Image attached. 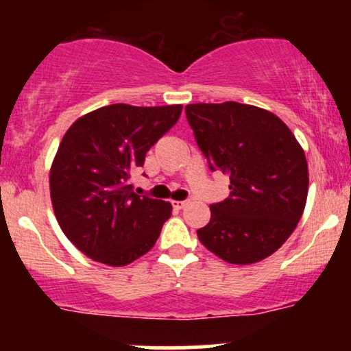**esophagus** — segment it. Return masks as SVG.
Listing matches in <instances>:
<instances>
[{
  "label": "esophagus",
  "instance_id": "esophagus-1",
  "mask_svg": "<svg viewBox=\"0 0 351 351\" xmlns=\"http://www.w3.org/2000/svg\"><path fill=\"white\" fill-rule=\"evenodd\" d=\"M188 204V201H171L173 209H183Z\"/></svg>",
  "mask_w": 351,
  "mask_h": 351
}]
</instances>
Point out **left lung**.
Returning <instances> with one entry per match:
<instances>
[{
  "label": "left lung",
  "instance_id": "8db88e82",
  "mask_svg": "<svg viewBox=\"0 0 351 351\" xmlns=\"http://www.w3.org/2000/svg\"><path fill=\"white\" fill-rule=\"evenodd\" d=\"M186 119L213 171L229 176V198L211 204L201 244L229 264L259 263L280 247L304 215L308 167L291 128L239 102L189 104Z\"/></svg>",
  "mask_w": 351,
  "mask_h": 351
}]
</instances>
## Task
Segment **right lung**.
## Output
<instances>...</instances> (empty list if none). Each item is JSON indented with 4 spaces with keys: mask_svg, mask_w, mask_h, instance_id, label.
Masks as SVG:
<instances>
[{
    "mask_svg": "<svg viewBox=\"0 0 351 351\" xmlns=\"http://www.w3.org/2000/svg\"><path fill=\"white\" fill-rule=\"evenodd\" d=\"M181 108L112 104L66 132L51 165V201L62 232L87 257L122 267L155 245L171 204L138 196L130 178Z\"/></svg>",
    "mask_w": 351,
    "mask_h": 351,
    "instance_id": "add662e5",
    "label": "right lung"
}]
</instances>
